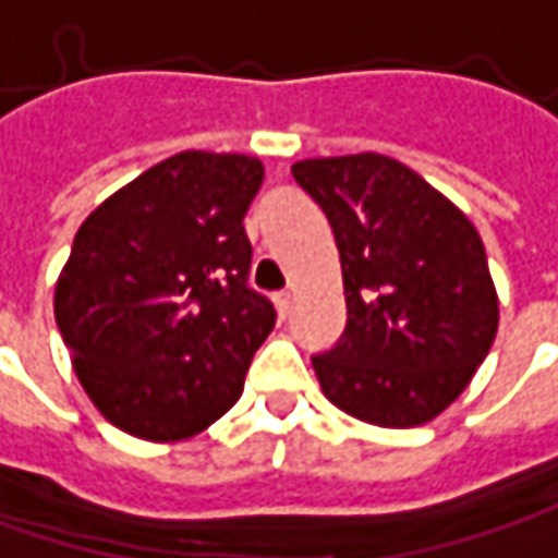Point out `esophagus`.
<instances>
[{
    "label": "esophagus",
    "instance_id": "34e87169",
    "mask_svg": "<svg viewBox=\"0 0 558 558\" xmlns=\"http://www.w3.org/2000/svg\"><path fill=\"white\" fill-rule=\"evenodd\" d=\"M272 304H276V311H279V317L286 320L289 317V311H292V294L289 292H279L272 298Z\"/></svg>",
    "mask_w": 558,
    "mask_h": 558
}]
</instances>
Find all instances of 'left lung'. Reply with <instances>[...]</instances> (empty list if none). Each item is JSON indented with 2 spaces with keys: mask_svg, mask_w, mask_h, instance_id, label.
Segmentation results:
<instances>
[{
  "mask_svg": "<svg viewBox=\"0 0 558 558\" xmlns=\"http://www.w3.org/2000/svg\"><path fill=\"white\" fill-rule=\"evenodd\" d=\"M326 213L349 323L314 357L323 396L374 427H421L459 399L499 329V294L474 222L383 154L292 166Z\"/></svg>",
  "mask_w": 558,
  "mask_h": 558,
  "instance_id": "obj_1",
  "label": "left lung"
}]
</instances>
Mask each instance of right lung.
<instances>
[{"mask_svg": "<svg viewBox=\"0 0 558 558\" xmlns=\"http://www.w3.org/2000/svg\"><path fill=\"white\" fill-rule=\"evenodd\" d=\"M264 162L184 150L109 194L77 229L56 323L99 414L147 442H184L241 399L276 326L247 289L244 216Z\"/></svg>", "mask_w": 558, "mask_h": 558, "instance_id": "1", "label": "right lung"}]
</instances>
